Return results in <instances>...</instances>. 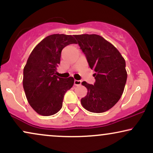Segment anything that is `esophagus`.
<instances>
[{"mask_svg": "<svg viewBox=\"0 0 153 153\" xmlns=\"http://www.w3.org/2000/svg\"><path fill=\"white\" fill-rule=\"evenodd\" d=\"M80 84H81V81L80 80H74V85H75L78 86V85H80Z\"/></svg>", "mask_w": 153, "mask_h": 153, "instance_id": "1", "label": "esophagus"}]
</instances>
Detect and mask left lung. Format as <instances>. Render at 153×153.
<instances>
[{
    "mask_svg": "<svg viewBox=\"0 0 153 153\" xmlns=\"http://www.w3.org/2000/svg\"><path fill=\"white\" fill-rule=\"evenodd\" d=\"M74 36L85 54L89 66L95 71L94 85L82 82L88 93L81 99V104L93 113L107 111L117 103L124 90L127 79L125 59L101 36L85 34Z\"/></svg>",
    "mask_w": 153,
    "mask_h": 153,
    "instance_id": "left-lung-1",
    "label": "left lung"
}]
</instances>
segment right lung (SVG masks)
Returning a JSON list of instances; mask_svg holds the SVG:
<instances>
[{
  "label": "right lung",
  "mask_w": 153,
  "mask_h": 153,
  "mask_svg": "<svg viewBox=\"0 0 153 153\" xmlns=\"http://www.w3.org/2000/svg\"><path fill=\"white\" fill-rule=\"evenodd\" d=\"M77 44L74 36L51 34L42 39L29 56L23 70V88L27 100L42 116H51L62 107L63 97L74 84V78H59L56 66L65 46Z\"/></svg>",
  "instance_id": "right-lung-1"
}]
</instances>
